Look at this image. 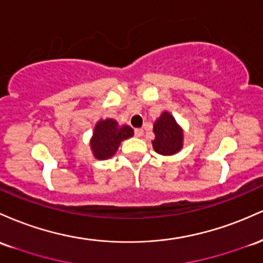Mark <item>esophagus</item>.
<instances>
[{
	"instance_id": "1",
	"label": "esophagus",
	"mask_w": 263,
	"mask_h": 263,
	"mask_svg": "<svg viewBox=\"0 0 263 263\" xmlns=\"http://www.w3.org/2000/svg\"><path fill=\"white\" fill-rule=\"evenodd\" d=\"M143 134H144V130H143V129L138 128V129H135V130H134V135H135V137L140 138L141 135H143Z\"/></svg>"
}]
</instances>
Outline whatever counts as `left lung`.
I'll return each instance as SVG.
<instances>
[{
	"label": "left lung",
	"mask_w": 263,
	"mask_h": 263,
	"mask_svg": "<svg viewBox=\"0 0 263 263\" xmlns=\"http://www.w3.org/2000/svg\"><path fill=\"white\" fill-rule=\"evenodd\" d=\"M154 134L153 147L158 154L173 155L181 149L182 130L167 111H164L155 122Z\"/></svg>",
	"instance_id": "8db88e82"
}]
</instances>
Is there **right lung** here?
I'll list each match as a JSON object with an SVG mask.
<instances>
[{
	"label": "right lung",
	"mask_w": 263,
	"mask_h": 263,
	"mask_svg": "<svg viewBox=\"0 0 263 263\" xmlns=\"http://www.w3.org/2000/svg\"><path fill=\"white\" fill-rule=\"evenodd\" d=\"M134 130L128 125L118 126L113 119L100 120L94 128L93 138L90 141L94 156L99 160L110 158L116 154L118 146L124 139L133 137Z\"/></svg>",
	"instance_id": "add662e5"
}]
</instances>
